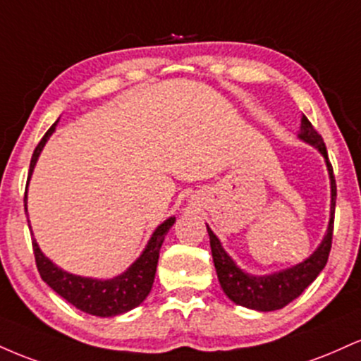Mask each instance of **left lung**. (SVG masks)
<instances>
[{
    "mask_svg": "<svg viewBox=\"0 0 361 361\" xmlns=\"http://www.w3.org/2000/svg\"><path fill=\"white\" fill-rule=\"evenodd\" d=\"M297 137L304 142L316 147L321 156L324 157L327 173H329L331 181V212L327 231L322 241L316 247V251L300 263L293 267L285 268V270L270 273V275H251L244 271L238 263L227 255L222 247L214 231L207 226V233L210 238V247H212V258L217 271L219 283L227 297L234 304L243 305V307L259 310V312H270V310H279L285 305L295 300L297 297L304 292L305 288L317 279V275L324 270L327 258H329L331 243H333V226H334V205H336V181H334L333 166L327 159V151L324 140L317 134L316 128L309 122L305 115L300 118V128Z\"/></svg>",
    "mask_w": 361,
    "mask_h": 361,
    "instance_id": "8db88e82",
    "label": "left lung"
}]
</instances>
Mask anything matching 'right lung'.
I'll return each mask as SVG.
<instances>
[{
	"instance_id": "add662e5",
	"label": "right lung",
	"mask_w": 361,
	"mask_h": 361,
	"mask_svg": "<svg viewBox=\"0 0 361 361\" xmlns=\"http://www.w3.org/2000/svg\"><path fill=\"white\" fill-rule=\"evenodd\" d=\"M57 122L59 118L45 132L39 146L35 147L30 161L28 181H30L37 159H39L45 142L56 130ZM25 212H27V193H25ZM175 221L176 217H169L163 224H159L139 258L126 271L114 279H91V276L74 275V273L62 270L44 255L35 239H32L37 268H39L40 276L45 283L76 309L91 314V316H120V314H126L142 304L151 292L156 276L157 259H159V250L163 246L164 235L168 234Z\"/></svg>"
}]
</instances>
